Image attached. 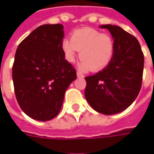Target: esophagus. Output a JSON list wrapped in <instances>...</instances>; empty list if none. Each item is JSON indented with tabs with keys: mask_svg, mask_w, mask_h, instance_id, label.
<instances>
[{
	"mask_svg": "<svg viewBox=\"0 0 154 154\" xmlns=\"http://www.w3.org/2000/svg\"><path fill=\"white\" fill-rule=\"evenodd\" d=\"M76 74H77V77H79V78H83V77H84V75L82 74H80V72H77Z\"/></svg>",
	"mask_w": 154,
	"mask_h": 154,
	"instance_id": "34e87169",
	"label": "esophagus"
}]
</instances>
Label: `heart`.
Returning <instances> with one entry per match:
<instances>
[{
  "label": "heart",
  "mask_w": 154,
  "mask_h": 154,
  "mask_svg": "<svg viewBox=\"0 0 154 154\" xmlns=\"http://www.w3.org/2000/svg\"><path fill=\"white\" fill-rule=\"evenodd\" d=\"M62 48L68 62H74L78 51H80L79 68L84 71L90 69L97 72L110 62L115 52V42L108 34L86 27L75 30L71 39H64Z\"/></svg>",
  "instance_id": "1"
}]
</instances>
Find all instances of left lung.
Masks as SVG:
<instances>
[{"label": "left lung", "instance_id": "left-lung-1", "mask_svg": "<svg viewBox=\"0 0 154 154\" xmlns=\"http://www.w3.org/2000/svg\"><path fill=\"white\" fill-rule=\"evenodd\" d=\"M115 42L109 64L97 74L86 76L85 97L93 109L103 115L119 113L133 103L141 88L144 55L138 40L121 27L103 25Z\"/></svg>", "mask_w": 154, "mask_h": 154}]
</instances>
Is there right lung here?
Returning <instances> with one entry per match:
<instances>
[{"label":"right lung","instance_id":"obj_1","mask_svg":"<svg viewBox=\"0 0 154 154\" xmlns=\"http://www.w3.org/2000/svg\"><path fill=\"white\" fill-rule=\"evenodd\" d=\"M63 26L43 25L18 46L13 65L16 99L31 118L49 121L58 115L76 70L65 60Z\"/></svg>","mask_w":154,"mask_h":154}]
</instances>
